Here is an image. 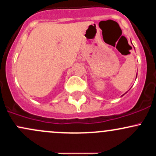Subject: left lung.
Masks as SVG:
<instances>
[{
	"label": "left lung",
	"mask_w": 156,
	"mask_h": 156,
	"mask_svg": "<svg viewBox=\"0 0 156 156\" xmlns=\"http://www.w3.org/2000/svg\"><path fill=\"white\" fill-rule=\"evenodd\" d=\"M136 77H137V75H136ZM123 95H122V96H123Z\"/></svg>",
	"instance_id": "obj_1"
}]
</instances>
